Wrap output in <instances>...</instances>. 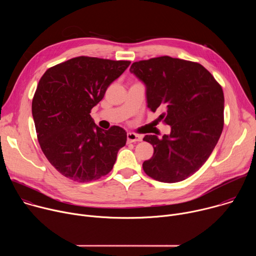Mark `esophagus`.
<instances>
[{
  "label": "esophagus",
  "mask_w": 256,
  "mask_h": 256,
  "mask_svg": "<svg viewBox=\"0 0 256 256\" xmlns=\"http://www.w3.org/2000/svg\"><path fill=\"white\" fill-rule=\"evenodd\" d=\"M128 142H140L142 140V136L140 134H136L134 132H128Z\"/></svg>",
  "instance_id": "obj_1"
}]
</instances>
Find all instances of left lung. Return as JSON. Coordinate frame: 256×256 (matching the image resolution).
<instances>
[{
    "mask_svg": "<svg viewBox=\"0 0 256 256\" xmlns=\"http://www.w3.org/2000/svg\"><path fill=\"white\" fill-rule=\"evenodd\" d=\"M130 72L146 85L151 112L171 126L158 138L146 134L154 148L142 163L151 178L174 184L196 173L208 160L224 126V93L221 85L198 62L168 56L136 62Z\"/></svg>",
    "mask_w": 256,
    "mask_h": 256,
    "instance_id": "obj_1",
    "label": "left lung"
}]
</instances>
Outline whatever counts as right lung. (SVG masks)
<instances>
[{
	"instance_id": "right-lung-1",
	"label": "right lung",
	"mask_w": 256,
	"mask_h": 256,
	"mask_svg": "<svg viewBox=\"0 0 256 256\" xmlns=\"http://www.w3.org/2000/svg\"><path fill=\"white\" fill-rule=\"evenodd\" d=\"M130 60L77 56L50 68L32 100V116L40 148L64 176L89 182L108 174L126 132L97 126L91 109L130 66Z\"/></svg>"
}]
</instances>
